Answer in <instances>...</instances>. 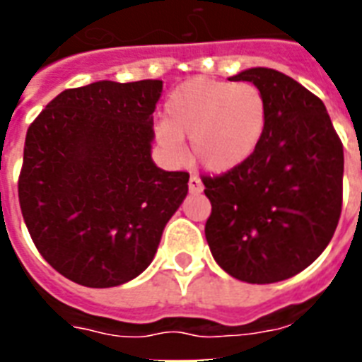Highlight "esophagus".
Instances as JSON below:
<instances>
[{"label": "esophagus", "instance_id": "1", "mask_svg": "<svg viewBox=\"0 0 362 362\" xmlns=\"http://www.w3.org/2000/svg\"><path fill=\"white\" fill-rule=\"evenodd\" d=\"M187 187H189V193H193V195H199V193H203L204 189L201 178L195 175H192V178H189V182H187Z\"/></svg>", "mask_w": 362, "mask_h": 362}]
</instances>
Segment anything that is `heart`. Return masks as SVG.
I'll return each instance as SVG.
<instances>
[{"label": "heart", "instance_id": "obj_1", "mask_svg": "<svg viewBox=\"0 0 362 362\" xmlns=\"http://www.w3.org/2000/svg\"><path fill=\"white\" fill-rule=\"evenodd\" d=\"M267 99L252 82L192 78L165 101V122L156 127L159 144L173 158L192 139V156L210 173H229L257 150L267 127Z\"/></svg>", "mask_w": 362, "mask_h": 362}]
</instances>
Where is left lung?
I'll use <instances>...</instances> for the list:
<instances>
[{
	"mask_svg": "<svg viewBox=\"0 0 362 362\" xmlns=\"http://www.w3.org/2000/svg\"><path fill=\"white\" fill-rule=\"evenodd\" d=\"M267 99V127L246 163L203 176L210 212L204 235L216 263L237 280L274 284L314 263L342 212L344 148L323 101L291 76L253 67Z\"/></svg>",
	"mask_w": 362,
	"mask_h": 362,
	"instance_id": "1",
	"label": "left lung"
}]
</instances>
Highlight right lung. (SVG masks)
<instances>
[{"instance_id": "add662e5", "label": "right lung", "mask_w": 362, "mask_h": 362, "mask_svg": "<svg viewBox=\"0 0 362 362\" xmlns=\"http://www.w3.org/2000/svg\"><path fill=\"white\" fill-rule=\"evenodd\" d=\"M161 81H99L54 98L28 129L18 201L62 276L115 287L148 269L189 175L152 161Z\"/></svg>"}]
</instances>
